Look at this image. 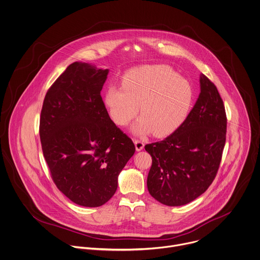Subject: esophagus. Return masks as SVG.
Returning a JSON list of instances; mask_svg holds the SVG:
<instances>
[{"instance_id": "obj_1", "label": "esophagus", "mask_w": 260, "mask_h": 260, "mask_svg": "<svg viewBox=\"0 0 260 260\" xmlns=\"http://www.w3.org/2000/svg\"><path fill=\"white\" fill-rule=\"evenodd\" d=\"M134 144H135V148L137 151H141L144 148V143L141 140H134Z\"/></svg>"}]
</instances>
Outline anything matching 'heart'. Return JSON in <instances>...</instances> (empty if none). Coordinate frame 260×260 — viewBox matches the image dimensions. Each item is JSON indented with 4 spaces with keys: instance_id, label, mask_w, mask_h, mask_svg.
Instances as JSON below:
<instances>
[{
    "instance_id": "obj_1",
    "label": "heart",
    "mask_w": 260,
    "mask_h": 260,
    "mask_svg": "<svg viewBox=\"0 0 260 260\" xmlns=\"http://www.w3.org/2000/svg\"><path fill=\"white\" fill-rule=\"evenodd\" d=\"M192 101L190 83L167 66L132 70L124 76L123 87L110 86L104 95L111 118L120 126L127 125L140 106L141 116L131 127L138 136L172 134L187 118Z\"/></svg>"
}]
</instances>
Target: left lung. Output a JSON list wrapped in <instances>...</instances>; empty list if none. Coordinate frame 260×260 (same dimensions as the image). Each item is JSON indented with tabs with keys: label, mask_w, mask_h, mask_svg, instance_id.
Masks as SVG:
<instances>
[{
	"label": "left lung",
	"mask_w": 260,
	"mask_h": 260,
	"mask_svg": "<svg viewBox=\"0 0 260 260\" xmlns=\"http://www.w3.org/2000/svg\"><path fill=\"white\" fill-rule=\"evenodd\" d=\"M199 98L182 125L159 142L145 145L152 157L149 193L159 203L186 205L213 182L226 141L227 119L216 86L200 76Z\"/></svg>",
	"instance_id": "obj_1"
}]
</instances>
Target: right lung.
Returning a JSON list of instances; mask_svg holds the SVG:
<instances>
[{"instance_id": "1", "label": "right lung", "mask_w": 260, "mask_h": 260, "mask_svg": "<svg viewBox=\"0 0 260 260\" xmlns=\"http://www.w3.org/2000/svg\"><path fill=\"white\" fill-rule=\"evenodd\" d=\"M108 74L87 62L72 63L48 89L41 110L39 134L52 179L83 207H100L114 196L135 152L102 100Z\"/></svg>"}]
</instances>
